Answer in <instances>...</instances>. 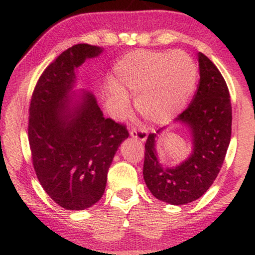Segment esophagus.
<instances>
[{"instance_id": "1", "label": "esophagus", "mask_w": 255, "mask_h": 255, "mask_svg": "<svg viewBox=\"0 0 255 255\" xmlns=\"http://www.w3.org/2000/svg\"><path fill=\"white\" fill-rule=\"evenodd\" d=\"M130 136L132 137V138L140 140V142H145L147 138V131L144 130V129H139V130L132 129V130L130 131Z\"/></svg>"}]
</instances>
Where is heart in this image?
<instances>
[{
	"mask_svg": "<svg viewBox=\"0 0 255 255\" xmlns=\"http://www.w3.org/2000/svg\"><path fill=\"white\" fill-rule=\"evenodd\" d=\"M196 67L184 51H135L115 67V84L107 93V108L120 118L128 110V95L148 123L161 125L178 115L196 84Z\"/></svg>",
	"mask_w": 255,
	"mask_h": 255,
	"instance_id": "heart-1",
	"label": "heart"
}]
</instances>
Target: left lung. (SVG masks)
I'll return each mask as SVG.
<instances>
[{
    "mask_svg": "<svg viewBox=\"0 0 255 255\" xmlns=\"http://www.w3.org/2000/svg\"><path fill=\"white\" fill-rule=\"evenodd\" d=\"M200 82L188 108L175 119L187 129L191 153L175 165H165L157 142L165 128L149 134L145 144L143 176L157 200L172 205L191 203L217 178L232 136V103L224 77L208 56L199 52Z\"/></svg>",
    "mask_w": 255,
    "mask_h": 255,
    "instance_id": "obj_1",
    "label": "left lung"
}]
</instances>
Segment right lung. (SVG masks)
Here are the masks:
<instances>
[{
	"mask_svg": "<svg viewBox=\"0 0 255 255\" xmlns=\"http://www.w3.org/2000/svg\"><path fill=\"white\" fill-rule=\"evenodd\" d=\"M103 48L77 44L48 66L29 107L28 139L40 185L66 210H85L100 201L108 170L128 138L121 125L106 119L91 91H77V69Z\"/></svg>",
	"mask_w": 255,
	"mask_h": 255,
	"instance_id": "right-lung-1",
	"label": "right lung"
}]
</instances>
